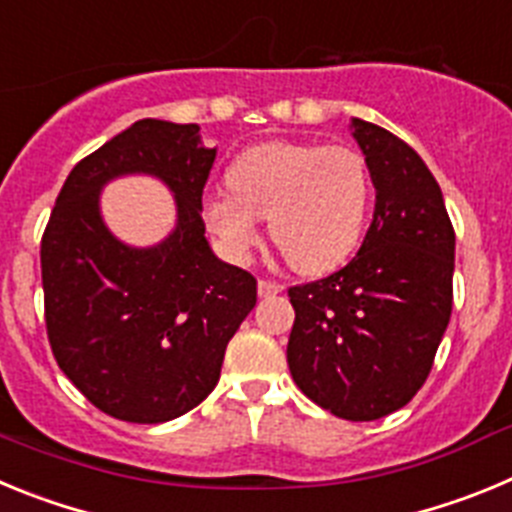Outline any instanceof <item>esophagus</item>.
<instances>
[{"label":"esophagus","mask_w":512,"mask_h":512,"mask_svg":"<svg viewBox=\"0 0 512 512\" xmlns=\"http://www.w3.org/2000/svg\"><path fill=\"white\" fill-rule=\"evenodd\" d=\"M282 284L271 282V279H259V297H274L282 292Z\"/></svg>","instance_id":"obj_1"}]
</instances>
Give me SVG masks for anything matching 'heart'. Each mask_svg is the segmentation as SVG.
I'll return each instance as SVG.
<instances>
[{"label":"heart","mask_w":512,"mask_h":512,"mask_svg":"<svg viewBox=\"0 0 512 512\" xmlns=\"http://www.w3.org/2000/svg\"><path fill=\"white\" fill-rule=\"evenodd\" d=\"M372 176L351 148L271 140L228 169L205 200V223L230 259L246 261L266 217L274 246L300 274H325L356 251L372 210Z\"/></svg>","instance_id":"1"}]
</instances>
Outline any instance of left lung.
I'll return each instance as SVG.
<instances>
[{
    "label": "left lung",
    "instance_id": "8db88e82",
    "mask_svg": "<svg viewBox=\"0 0 512 512\" xmlns=\"http://www.w3.org/2000/svg\"><path fill=\"white\" fill-rule=\"evenodd\" d=\"M377 202L359 253L330 277L289 287L287 364L315 405L346 420L405 408L433 366L454 302L456 235L413 148L354 117Z\"/></svg>",
    "mask_w": 512,
    "mask_h": 512
}]
</instances>
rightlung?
<instances>
[{
    "mask_svg": "<svg viewBox=\"0 0 512 512\" xmlns=\"http://www.w3.org/2000/svg\"><path fill=\"white\" fill-rule=\"evenodd\" d=\"M217 148L200 125L138 120L81 158L58 192L40 243L45 328L61 372L94 408L128 423H166L220 379L225 348L256 305V279L212 253L202 189ZM148 173L172 189L164 242H117L98 212L101 187Z\"/></svg>",
    "mask_w": 512,
    "mask_h": 512,
    "instance_id": "1",
    "label": "right lung"
}]
</instances>
